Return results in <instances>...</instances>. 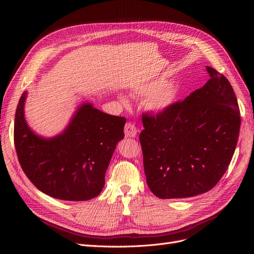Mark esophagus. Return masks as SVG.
I'll return each instance as SVG.
<instances>
[{"label":"esophagus","instance_id":"34e87169","mask_svg":"<svg viewBox=\"0 0 254 254\" xmlns=\"http://www.w3.org/2000/svg\"><path fill=\"white\" fill-rule=\"evenodd\" d=\"M125 134L127 138H135L137 135L136 126L131 123H127L125 126Z\"/></svg>","mask_w":254,"mask_h":254}]
</instances>
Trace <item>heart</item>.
Segmentation results:
<instances>
[{
  "instance_id": "1",
  "label": "heart",
  "mask_w": 254,
  "mask_h": 254,
  "mask_svg": "<svg viewBox=\"0 0 254 254\" xmlns=\"http://www.w3.org/2000/svg\"><path fill=\"white\" fill-rule=\"evenodd\" d=\"M178 91L176 84L159 78L153 81L141 84L135 88V95L148 97V107L154 111H162L175 100ZM126 102V100H124Z\"/></svg>"
}]
</instances>
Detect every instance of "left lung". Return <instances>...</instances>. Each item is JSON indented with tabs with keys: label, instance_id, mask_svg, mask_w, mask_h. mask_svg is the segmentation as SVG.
<instances>
[{
	"label": "left lung",
	"instance_id": "1",
	"mask_svg": "<svg viewBox=\"0 0 254 254\" xmlns=\"http://www.w3.org/2000/svg\"><path fill=\"white\" fill-rule=\"evenodd\" d=\"M210 79L183 101L142 114L139 140L146 182L161 198L209 191L228 170L239 138L240 109L226 77L207 66Z\"/></svg>",
	"mask_w": 254,
	"mask_h": 254
}]
</instances>
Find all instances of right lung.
I'll return each instance as SVG.
<instances>
[{"instance_id":"1","label":"right lung","mask_w":254,"mask_h":254,"mask_svg":"<svg viewBox=\"0 0 254 254\" xmlns=\"http://www.w3.org/2000/svg\"><path fill=\"white\" fill-rule=\"evenodd\" d=\"M24 101L25 92L15 112L14 145L26 177L39 190L64 201H87L100 194L127 119L84 104L62 135L43 139L25 124Z\"/></svg>"}]
</instances>
